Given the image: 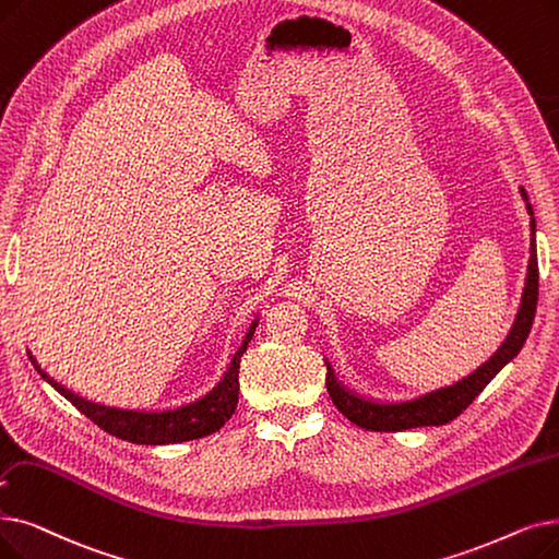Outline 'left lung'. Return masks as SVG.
Wrapping results in <instances>:
<instances>
[{"label":"left lung","mask_w":559,"mask_h":559,"mask_svg":"<svg viewBox=\"0 0 559 559\" xmlns=\"http://www.w3.org/2000/svg\"><path fill=\"white\" fill-rule=\"evenodd\" d=\"M519 191L525 201V210L530 214L532 241H530V260H527L521 306L512 329H509L504 337V343L493 352L489 360H484L481 366L475 368L468 377L408 400H379L370 395H360L354 391V388L345 385L335 377L333 366L326 360V391L340 414H343L347 420L370 431H404L414 427L448 425L484 391V385H487L507 366V362L514 360L516 354L523 349L537 312L539 264H537V219H535V212H532L527 191L523 187H519Z\"/></svg>","instance_id":"obj_1"}]
</instances>
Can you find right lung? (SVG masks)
<instances>
[{
  "mask_svg": "<svg viewBox=\"0 0 559 559\" xmlns=\"http://www.w3.org/2000/svg\"><path fill=\"white\" fill-rule=\"evenodd\" d=\"M255 326H258V314L251 322L245 340H241L239 349L230 358V366L205 395L171 408H118V406L91 402L78 393L68 391V388L61 385L55 377L40 370L32 352H29V360L34 362L38 374L50 383L59 395H63L72 406L82 411L88 420H93L107 433L116 436V439H123L139 445H171V443L203 439V436L219 431L230 420L239 400V360L251 343Z\"/></svg>",
  "mask_w": 559,
  "mask_h": 559,
  "instance_id": "right-lung-1",
  "label": "right lung"
}]
</instances>
